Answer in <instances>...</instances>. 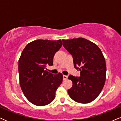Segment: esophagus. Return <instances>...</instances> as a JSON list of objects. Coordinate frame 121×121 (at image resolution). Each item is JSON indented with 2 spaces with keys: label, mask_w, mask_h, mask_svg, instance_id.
Masks as SVG:
<instances>
[{
  "label": "esophagus",
  "mask_w": 121,
  "mask_h": 121,
  "mask_svg": "<svg viewBox=\"0 0 121 121\" xmlns=\"http://www.w3.org/2000/svg\"><path fill=\"white\" fill-rule=\"evenodd\" d=\"M68 77L67 75H63V79L64 80H66L68 79Z\"/></svg>",
  "instance_id": "34e87169"
}]
</instances>
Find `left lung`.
<instances>
[{"instance_id": "1", "label": "left lung", "mask_w": 121, "mask_h": 121, "mask_svg": "<svg viewBox=\"0 0 121 121\" xmlns=\"http://www.w3.org/2000/svg\"><path fill=\"white\" fill-rule=\"evenodd\" d=\"M62 40L63 46L73 56L74 68L81 71L79 78L72 75L68 77L73 82L68 94L76 102H91L99 95L105 82L107 68L104 55L96 44L86 39Z\"/></svg>"}]
</instances>
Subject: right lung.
<instances>
[{"label":"right lung","instance_id":"right-lung-1","mask_svg":"<svg viewBox=\"0 0 121 121\" xmlns=\"http://www.w3.org/2000/svg\"><path fill=\"white\" fill-rule=\"evenodd\" d=\"M62 45L61 39H38L27 44L22 52L18 60L20 84L32 104L41 107L54 100L63 75L61 73L53 75L46 69L47 65H53L55 53Z\"/></svg>","mask_w":121,"mask_h":121}]
</instances>
